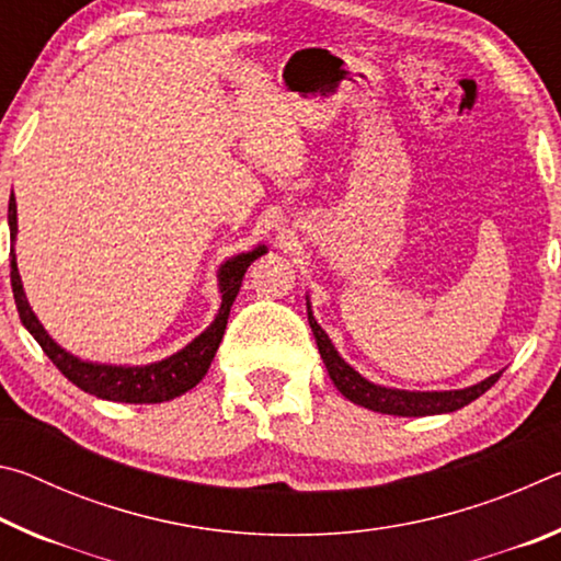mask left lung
<instances>
[{
    "mask_svg": "<svg viewBox=\"0 0 561 561\" xmlns=\"http://www.w3.org/2000/svg\"><path fill=\"white\" fill-rule=\"evenodd\" d=\"M307 317H309L311 331H314L319 354L324 358L331 381H334L341 396H346L351 403L368 408V411L386 413V415H403V417L453 413L458 411V408L472 403L474 398H480L490 386H495V381L502 374V371L492 374L485 378V381L468 388H458V391H405V388L378 386L360 376L354 366H348L346 360L339 356V351L334 348V344H331L327 331L317 324L309 297H307Z\"/></svg>",
    "mask_w": 561,
    "mask_h": 561,
    "instance_id": "8db88e82",
    "label": "left lung"
}]
</instances>
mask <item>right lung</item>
<instances>
[{
  "instance_id": "1",
  "label": "right lung",
  "mask_w": 561,
  "mask_h": 561,
  "mask_svg": "<svg viewBox=\"0 0 561 561\" xmlns=\"http://www.w3.org/2000/svg\"><path fill=\"white\" fill-rule=\"evenodd\" d=\"M16 201L14 193L9 197V240H12V291L16 301L19 319H22L24 329L36 339V344L44 348V354L54 360V366L69 378L73 386H79L81 391H87L103 401H116V403H163L173 401V398L183 396L190 388H195L203 381L207 368H210L213 358L220 348V341L227 327V317L234 304L237 291L242 287L244 272L250 270V264L262 257L267 252V247L257 244L250 252H240L234 257L225 260L217 270V287H220V311L210 327H207L201 336H195L185 348H180L178 354L168 356L163 360L146 366H116V364H99V360L79 358L66 351L64 346L56 344L49 336V331L42 327V321L36 319L34 309L30 307V299L24 294L22 277H19L16 267Z\"/></svg>"
}]
</instances>
